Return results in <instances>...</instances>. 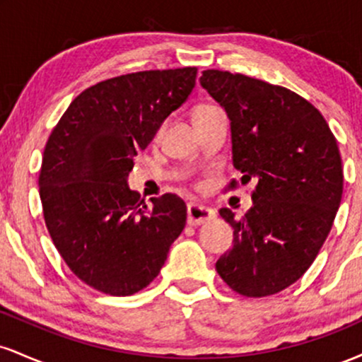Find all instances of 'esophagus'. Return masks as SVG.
<instances>
[{"label":"esophagus","instance_id":"esophagus-1","mask_svg":"<svg viewBox=\"0 0 362 362\" xmlns=\"http://www.w3.org/2000/svg\"><path fill=\"white\" fill-rule=\"evenodd\" d=\"M214 211L202 204H189L187 207V223L190 226H199V224H204L211 219H214Z\"/></svg>","mask_w":362,"mask_h":362}]
</instances>
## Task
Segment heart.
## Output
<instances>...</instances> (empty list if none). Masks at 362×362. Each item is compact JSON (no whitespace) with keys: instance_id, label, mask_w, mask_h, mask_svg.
<instances>
[{"instance_id":"b5f03b06","label":"heart","mask_w":362,"mask_h":362,"mask_svg":"<svg viewBox=\"0 0 362 362\" xmlns=\"http://www.w3.org/2000/svg\"><path fill=\"white\" fill-rule=\"evenodd\" d=\"M211 109H214V105H197L194 109V117H195V115H199V114H204V112L211 110Z\"/></svg>"}]
</instances>
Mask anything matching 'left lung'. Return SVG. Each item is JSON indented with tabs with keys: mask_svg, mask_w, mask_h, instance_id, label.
Wrapping results in <instances>:
<instances>
[{
	"mask_svg": "<svg viewBox=\"0 0 362 362\" xmlns=\"http://www.w3.org/2000/svg\"><path fill=\"white\" fill-rule=\"evenodd\" d=\"M199 81L230 117L242 184L257 182L242 219L219 211L235 231L216 271L242 296H271L308 271L330 233L344 189L337 139L323 115L284 86L219 69Z\"/></svg>",
	"mask_w": 362,
	"mask_h": 362,
	"instance_id": "obj_1",
	"label": "left lung"
}]
</instances>
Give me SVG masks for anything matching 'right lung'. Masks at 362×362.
<instances>
[{
  "mask_svg": "<svg viewBox=\"0 0 362 362\" xmlns=\"http://www.w3.org/2000/svg\"><path fill=\"white\" fill-rule=\"evenodd\" d=\"M197 68L139 71L81 91L52 129L39 192L57 252L90 288L129 296L160 272L187 221L175 194L144 204L127 177L163 120L189 98Z\"/></svg>",
  "mask_w": 362,
  "mask_h": 362,
  "instance_id": "add662e5",
  "label": "right lung"
}]
</instances>
